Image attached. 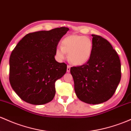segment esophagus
I'll list each match as a JSON object with an SVG mask.
<instances>
[{
    "mask_svg": "<svg viewBox=\"0 0 131 131\" xmlns=\"http://www.w3.org/2000/svg\"><path fill=\"white\" fill-rule=\"evenodd\" d=\"M67 72L68 73H69L70 71V67L69 65H68L67 66Z\"/></svg>",
    "mask_w": 131,
    "mask_h": 131,
    "instance_id": "esophagus-1",
    "label": "esophagus"
}]
</instances>
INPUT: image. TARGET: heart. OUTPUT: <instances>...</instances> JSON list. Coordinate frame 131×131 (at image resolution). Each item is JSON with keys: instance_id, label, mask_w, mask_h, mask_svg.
Masks as SVG:
<instances>
[{"instance_id": "heart-1", "label": "heart", "mask_w": 131, "mask_h": 131, "mask_svg": "<svg viewBox=\"0 0 131 131\" xmlns=\"http://www.w3.org/2000/svg\"><path fill=\"white\" fill-rule=\"evenodd\" d=\"M93 44L91 39L88 37L78 35H71L63 38L61 46L55 49V54L59 60L67 57L74 65H83L89 61L93 52Z\"/></svg>"}]
</instances>
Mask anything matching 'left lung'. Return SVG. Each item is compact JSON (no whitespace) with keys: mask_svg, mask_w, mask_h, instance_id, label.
I'll list each match as a JSON object with an SVG mask.
<instances>
[{"mask_svg":"<svg viewBox=\"0 0 131 131\" xmlns=\"http://www.w3.org/2000/svg\"><path fill=\"white\" fill-rule=\"evenodd\" d=\"M92 37L91 58L83 65L71 67L70 73L79 100L97 104L107 101L114 94L121 78V62L117 52L107 40L99 35Z\"/></svg>","mask_w":131,"mask_h":131,"instance_id":"1","label":"left lung"}]
</instances>
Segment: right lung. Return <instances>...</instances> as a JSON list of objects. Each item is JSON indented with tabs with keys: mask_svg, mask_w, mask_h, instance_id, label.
Masks as SVG:
<instances>
[{
	"mask_svg": "<svg viewBox=\"0 0 131 131\" xmlns=\"http://www.w3.org/2000/svg\"><path fill=\"white\" fill-rule=\"evenodd\" d=\"M67 27L30 33L20 40L10 57L9 81L24 101L35 105L48 103L55 95V82L66 73L67 65L54 59L55 49Z\"/></svg>",
	"mask_w": 131,
	"mask_h": 131,
	"instance_id": "obj_1",
	"label": "right lung"
}]
</instances>
